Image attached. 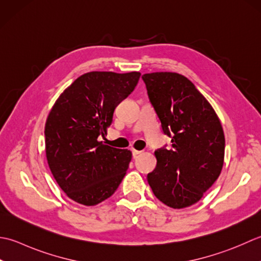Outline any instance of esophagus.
<instances>
[{"instance_id":"1","label":"esophagus","mask_w":261,"mask_h":261,"mask_svg":"<svg viewBox=\"0 0 261 261\" xmlns=\"http://www.w3.org/2000/svg\"><path fill=\"white\" fill-rule=\"evenodd\" d=\"M132 153H133V156H137L138 154L142 153V151H138V150H135V148H132Z\"/></svg>"}]
</instances>
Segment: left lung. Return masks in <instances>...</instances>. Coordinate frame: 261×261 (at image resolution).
I'll use <instances>...</instances> for the list:
<instances>
[{
	"label": "left lung",
	"mask_w": 261,
	"mask_h": 261,
	"mask_svg": "<svg viewBox=\"0 0 261 261\" xmlns=\"http://www.w3.org/2000/svg\"><path fill=\"white\" fill-rule=\"evenodd\" d=\"M148 98L171 147L154 152L156 167L147 174L155 197L185 208L203 197L222 171L225 137L220 118L194 83L175 72L142 76Z\"/></svg>",
	"instance_id": "obj_1"
}]
</instances>
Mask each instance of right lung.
Here are the masks:
<instances>
[{
    "instance_id": "add662e5",
    "label": "right lung",
    "mask_w": 261,
    "mask_h": 261,
    "mask_svg": "<svg viewBox=\"0 0 261 261\" xmlns=\"http://www.w3.org/2000/svg\"><path fill=\"white\" fill-rule=\"evenodd\" d=\"M140 72H89L55 101L45 125V151L53 177L67 197L86 206L109 198L125 177L129 150L106 145L115 108L133 92Z\"/></svg>"
}]
</instances>
